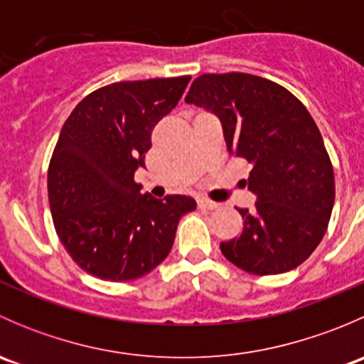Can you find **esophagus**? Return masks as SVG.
<instances>
[{
    "label": "esophagus",
    "instance_id": "esophagus-1",
    "mask_svg": "<svg viewBox=\"0 0 364 364\" xmlns=\"http://www.w3.org/2000/svg\"><path fill=\"white\" fill-rule=\"evenodd\" d=\"M197 205H199V209H216L220 204L211 203V200H208V199H199L197 200Z\"/></svg>",
    "mask_w": 364,
    "mask_h": 364
}]
</instances>
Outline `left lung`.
Returning a JSON list of instances; mask_svg holds the SVG:
<instances>
[{
    "instance_id": "obj_1",
    "label": "left lung",
    "mask_w": 364,
    "mask_h": 364,
    "mask_svg": "<svg viewBox=\"0 0 364 364\" xmlns=\"http://www.w3.org/2000/svg\"><path fill=\"white\" fill-rule=\"evenodd\" d=\"M186 104L215 114L227 151L252 164L255 208L237 209L243 230L220 245L227 260L253 274H280L310 257L335 203V174L314 117L280 84L252 73H205Z\"/></svg>"
}]
</instances>
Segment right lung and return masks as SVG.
<instances>
[{"label":"right lung","instance_id":"add662e5","mask_svg":"<svg viewBox=\"0 0 364 364\" xmlns=\"http://www.w3.org/2000/svg\"><path fill=\"white\" fill-rule=\"evenodd\" d=\"M190 75L114 82L87 95L61 128L47 186L61 245L86 273L130 282L168 255L186 196L155 199L134 181L151 132L178 105Z\"/></svg>","mask_w":364,"mask_h":364}]
</instances>
